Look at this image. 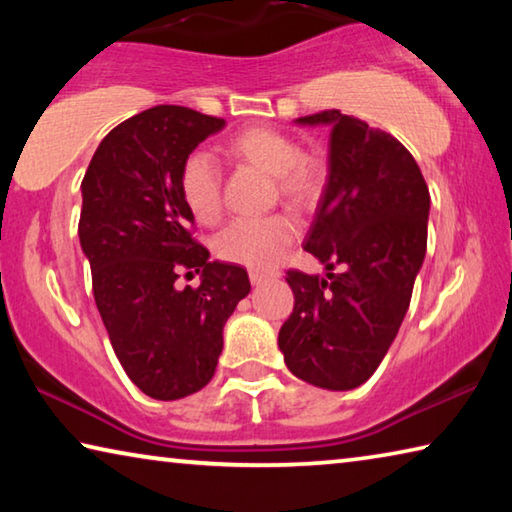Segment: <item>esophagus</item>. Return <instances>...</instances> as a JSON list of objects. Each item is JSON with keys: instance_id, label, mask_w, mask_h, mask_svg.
<instances>
[{"instance_id": "1", "label": "esophagus", "mask_w": 512, "mask_h": 512, "mask_svg": "<svg viewBox=\"0 0 512 512\" xmlns=\"http://www.w3.org/2000/svg\"><path fill=\"white\" fill-rule=\"evenodd\" d=\"M264 280H268L266 273H259V271H250V282L253 284H262Z\"/></svg>"}]
</instances>
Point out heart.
I'll return each instance as SVG.
<instances>
[{
    "mask_svg": "<svg viewBox=\"0 0 512 512\" xmlns=\"http://www.w3.org/2000/svg\"><path fill=\"white\" fill-rule=\"evenodd\" d=\"M225 158L262 169L273 180V196L298 212L318 203L325 187V171L314 155L300 151L293 137L275 128L253 126L230 137L223 146ZM180 196L196 221L216 223L223 210L221 171L210 155L196 151L180 167ZM298 235V225L289 214L275 212L259 219H237L214 241L216 255L225 262L253 271H266Z\"/></svg>",
    "mask_w": 512,
    "mask_h": 512,
    "instance_id": "b5f03b06",
    "label": "heart"
}]
</instances>
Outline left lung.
Listing matches in <instances>:
<instances>
[{
  "instance_id": "obj_1",
  "label": "left lung",
  "mask_w": 512,
  "mask_h": 512,
  "mask_svg": "<svg viewBox=\"0 0 512 512\" xmlns=\"http://www.w3.org/2000/svg\"><path fill=\"white\" fill-rule=\"evenodd\" d=\"M327 124L329 176L305 250L341 273L289 268L293 311L277 345L298 379L329 391L368 381L397 336L424 253L429 187L391 133L341 110L298 119Z\"/></svg>"
}]
</instances>
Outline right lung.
<instances>
[{"mask_svg":"<svg viewBox=\"0 0 512 512\" xmlns=\"http://www.w3.org/2000/svg\"><path fill=\"white\" fill-rule=\"evenodd\" d=\"M221 117L155 106L103 137L83 176L79 237L92 293L128 379L153 400H180L214 377L223 325L248 296L246 268L210 262L180 196V167ZM183 270L202 273L178 290Z\"/></svg>","mask_w":512,"mask_h":512,"instance_id":"obj_1","label":"right lung"}]
</instances>
